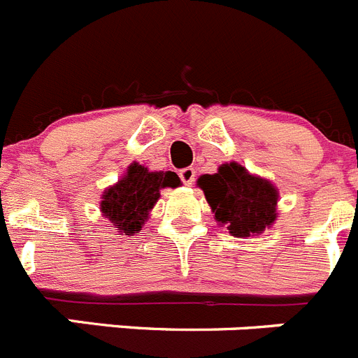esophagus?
Masks as SVG:
<instances>
[{
    "instance_id": "1",
    "label": "esophagus",
    "mask_w": 358,
    "mask_h": 358,
    "mask_svg": "<svg viewBox=\"0 0 358 358\" xmlns=\"http://www.w3.org/2000/svg\"><path fill=\"white\" fill-rule=\"evenodd\" d=\"M179 177H181V181L185 182L186 186H189V185H194V181H195V170L194 169H182L181 172H179Z\"/></svg>"
}]
</instances>
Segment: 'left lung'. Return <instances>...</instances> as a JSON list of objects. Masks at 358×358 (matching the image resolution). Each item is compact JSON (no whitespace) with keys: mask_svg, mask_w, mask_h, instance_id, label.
Here are the masks:
<instances>
[{"mask_svg":"<svg viewBox=\"0 0 358 358\" xmlns=\"http://www.w3.org/2000/svg\"><path fill=\"white\" fill-rule=\"evenodd\" d=\"M197 186L218 226H226L233 236H258L276 222L278 188L236 161L220 164L217 173L201 176Z\"/></svg>","mask_w":358,"mask_h":358,"instance_id":"obj_1","label":"left lung"}]
</instances>
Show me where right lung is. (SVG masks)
Wrapping results in <instances>:
<instances>
[{
  "label": "right lung",
  "mask_w": 358,
  "mask_h": 358,
  "mask_svg": "<svg viewBox=\"0 0 358 358\" xmlns=\"http://www.w3.org/2000/svg\"><path fill=\"white\" fill-rule=\"evenodd\" d=\"M181 186L176 172H150L140 163H131L118 182L107 186L100 201V211L120 233L132 236L145 226L161 189Z\"/></svg>",
  "instance_id": "add662e5"
}]
</instances>
